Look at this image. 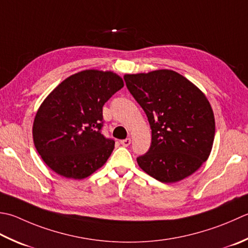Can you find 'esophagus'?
Here are the masks:
<instances>
[{
	"label": "esophagus",
	"mask_w": 248,
	"mask_h": 248,
	"mask_svg": "<svg viewBox=\"0 0 248 248\" xmlns=\"http://www.w3.org/2000/svg\"><path fill=\"white\" fill-rule=\"evenodd\" d=\"M120 144L123 145L124 147H128L129 145L131 144V140L130 139H125V140H120Z\"/></svg>",
	"instance_id": "1"
}]
</instances>
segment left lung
<instances>
[{
	"mask_svg": "<svg viewBox=\"0 0 248 248\" xmlns=\"http://www.w3.org/2000/svg\"><path fill=\"white\" fill-rule=\"evenodd\" d=\"M124 77L152 128V145L137 159L139 167L162 183L190 176L210 157L214 143L215 118L205 94L172 70Z\"/></svg>",
	"mask_w": 248,
	"mask_h": 248,
	"instance_id": "1",
	"label": "left lung"
}]
</instances>
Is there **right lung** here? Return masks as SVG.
<instances>
[{"label":"right lung","instance_id":"1","mask_svg":"<svg viewBox=\"0 0 248 248\" xmlns=\"http://www.w3.org/2000/svg\"><path fill=\"white\" fill-rule=\"evenodd\" d=\"M124 87L111 71L85 70L60 82L38 108L33 142L43 161L59 175L82 179L104 166L115 142L101 133L102 108Z\"/></svg>","mask_w":248,"mask_h":248}]
</instances>
